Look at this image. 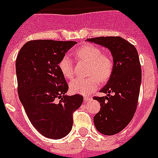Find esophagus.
<instances>
[{
	"mask_svg": "<svg viewBox=\"0 0 158 158\" xmlns=\"http://www.w3.org/2000/svg\"><path fill=\"white\" fill-rule=\"evenodd\" d=\"M92 100V97H84V101L88 102V101H90Z\"/></svg>",
	"mask_w": 158,
	"mask_h": 158,
	"instance_id": "1",
	"label": "esophagus"
}]
</instances>
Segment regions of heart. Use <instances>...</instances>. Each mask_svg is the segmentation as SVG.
Here are the masks:
<instances>
[{
	"label": "heart",
	"instance_id": "heart-1",
	"mask_svg": "<svg viewBox=\"0 0 158 158\" xmlns=\"http://www.w3.org/2000/svg\"><path fill=\"white\" fill-rule=\"evenodd\" d=\"M75 56L79 60L89 62L87 78H76L71 81L69 89L73 94L88 95L94 92L99 85V80L106 82L110 79L114 70V61L107 54H103L97 46L86 44L75 51ZM73 61L69 55L63 56L58 67L61 74L66 79L73 76Z\"/></svg>",
	"mask_w": 158,
	"mask_h": 158
}]
</instances>
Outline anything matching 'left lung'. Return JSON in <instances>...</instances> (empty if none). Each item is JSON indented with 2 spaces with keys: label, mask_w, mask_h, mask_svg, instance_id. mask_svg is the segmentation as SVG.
I'll return each mask as SVG.
<instances>
[{
  "label": "left lung",
  "mask_w": 158,
  "mask_h": 158,
  "mask_svg": "<svg viewBox=\"0 0 158 158\" xmlns=\"http://www.w3.org/2000/svg\"><path fill=\"white\" fill-rule=\"evenodd\" d=\"M110 51L114 70L101 92L106 97H94L101 103V110L94 118L101 133L111 135L129 125L135 114L139 99L142 72L136 49L120 36H101L86 40Z\"/></svg>",
  "instance_id": "obj_1"
}]
</instances>
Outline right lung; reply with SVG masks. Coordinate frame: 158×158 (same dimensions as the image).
<instances>
[{
  "label": "right lung",
  "instance_id": "obj_1",
  "mask_svg": "<svg viewBox=\"0 0 158 158\" xmlns=\"http://www.w3.org/2000/svg\"><path fill=\"white\" fill-rule=\"evenodd\" d=\"M76 44L30 40L23 45L16 58L19 99L32 126L50 139H61L69 133L73 113L83 101L79 94L65 95L69 86L58 67L60 60Z\"/></svg>",
  "mask_w": 158,
  "mask_h": 158
}]
</instances>
